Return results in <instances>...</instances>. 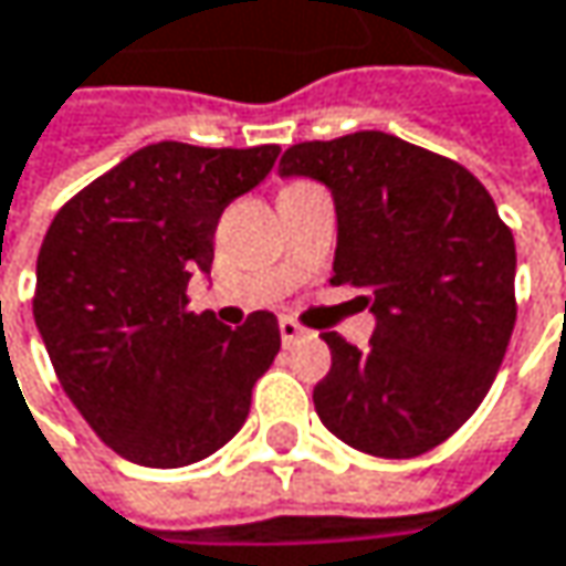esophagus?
Returning <instances> with one entry per match:
<instances>
[{"instance_id": "obj_1", "label": "esophagus", "mask_w": 566, "mask_h": 566, "mask_svg": "<svg viewBox=\"0 0 566 566\" xmlns=\"http://www.w3.org/2000/svg\"><path fill=\"white\" fill-rule=\"evenodd\" d=\"M310 332L300 325V322H293V318H280V338H283V345H296L300 338H306Z\"/></svg>"}]
</instances>
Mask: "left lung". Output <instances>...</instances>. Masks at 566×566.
I'll use <instances>...</instances> for the list:
<instances>
[{"instance_id": "1", "label": "left lung", "mask_w": 566, "mask_h": 566, "mask_svg": "<svg viewBox=\"0 0 566 566\" xmlns=\"http://www.w3.org/2000/svg\"><path fill=\"white\" fill-rule=\"evenodd\" d=\"M280 176L332 188V283L378 318L365 352L322 332L332 368L313 390L318 420L381 460L440 447L489 394L515 328L512 228L469 169L381 129L296 143Z\"/></svg>"}]
</instances>
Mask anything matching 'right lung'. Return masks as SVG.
I'll return each mask as SVG.
<instances>
[{"label": "right lung", "instance_id": "obj_1", "mask_svg": "<svg viewBox=\"0 0 566 566\" xmlns=\"http://www.w3.org/2000/svg\"><path fill=\"white\" fill-rule=\"evenodd\" d=\"M280 146L153 143L54 214L32 296L54 375L123 460L178 469L221 450L280 352L266 310L228 328L188 310L211 270L224 208L273 169Z\"/></svg>", "mask_w": 566, "mask_h": 566}]
</instances>
